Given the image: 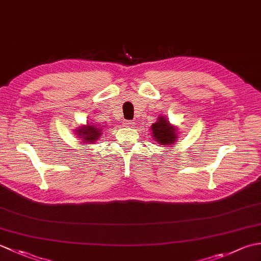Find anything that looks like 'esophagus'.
<instances>
[{
  "mask_svg": "<svg viewBox=\"0 0 261 261\" xmlns=\"http://www.w3.org/2000/svg\"><path fill=\"white\" fill-rule=\"evenodd\" d=\"M124 124L126 125V126H132L135 124V122L134 121H129V120H125L124 121Z\"/></svg>",
  "mask_w": 261,
  "mask_h": 261,
  "instance_id": "obj_1",
  "label": "esophagus"
}]
</instances>
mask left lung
I'll return each mask as SVG.
<instances>
[{
	"mask_svg": "<svg viewBox=\"0 0 261 261\" xmlns=\"http://www.w3.org/2000/svg\"><path fill=\"white\" fill-rule=\"evenodd\" d=\"M152 132L153 140L159 146L171 147L178 140V129L177 126L171 124L169 120L165 116H159L156 123H153L150 127Z\"/></svg>",
	"mask_w": 261,
	"mask_h": 261,
	"instance_id": "1",
	"label": "left lung"
}]
</instances>
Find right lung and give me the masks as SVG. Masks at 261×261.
<instances>
[{
  "label": "right lung",
  "mask_w": 261,
  "mask_h": 261,
  "mask_svg": "<svg viewBox=\"0 0 261 261\" xmlns=\"http://www.w3.org/2000/svg\"><path fill=\"white\" fill-rule=\"evenodd\" d=\"M102 126L93 124L91 122V123L76 127L75 135L82 140L81 142L90 145V143H95L99 139L102 135Z\"/></svg>",
  "instance_id": "1"
}]
</instances>
